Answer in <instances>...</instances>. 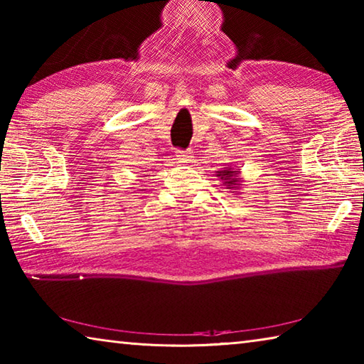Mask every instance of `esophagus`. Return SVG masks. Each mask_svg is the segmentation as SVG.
I'll use <instances>...</instances> for the list:
<instances>
[{"mask_svg": "<svg viewBox=\"0 0 364 364\" xmlns=\"http://www.w3.org/2000/svg\"><path fill=\"white\" fill-rule=\"evenodd\" d=\"M176 156H177V160H179L181 163H190L191 159H193V156H191L190 150H177Z\"/></svg>", "mask_w": 364, "mask_h": 364, "instance_id": "esophagus-1", "label": "esophagus"}]
</instances>
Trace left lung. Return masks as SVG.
<instances>
[{
  "label": "left lung",
  "instance_id": "left-lung-1",
  "mask_svg": "<svg viewBox=\"0 0 364 364\" xmlns=\"http://www.w3.org/2000/svg\"><path fill=\"white\" fill-rule=\"evenodd\" d=\"M241 171H236L235 168H231V166H228V168H223L222 171H217V177H220V179L223 181V185H226V188L228 190H232L231 193H236L237 195V191H239V188H241Z\"/></svg>",
  "mask_w": 364,
  "mask_h": 364
}]
</instances>
